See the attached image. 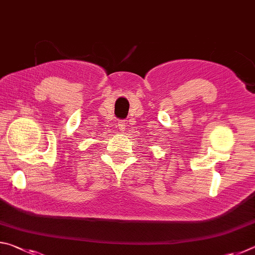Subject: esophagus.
I'll return each mask as SVG.
<instances>
[{
  "label": "esophagus",
  "instance_id": "1",
  "mask_svg": "<svg viewBox=\"0 0 255 255\" xmlns=\"http://www.w3.org/2000/svg\"><path fill=\"white\" fill-rule=\"evenodd\" d=\"M117 126L120 130H125V127H126V120H118Z\"/></svg>",
  "mask_w": 255,
  "mask_h": 255
}]
</instances>
